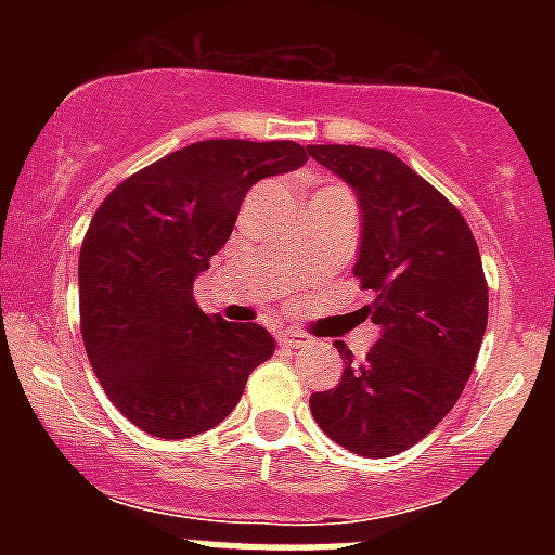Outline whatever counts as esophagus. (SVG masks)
Listing matches in <instances>:
<instances>
[{"instance_id": "1", "label": "esophagus", "mask_w": 555, "mask_h": 555, "mask_svg": "<svg viewBox=\"0 0 555 555\" xmlns=\"http://www.w3.org/2000/svg\"><path fill=\"white\" fill-rule=\"evenodd\" d=\"M278 341H281L283 347H288V350H300V347L311 345V338H308L306 333H294V331H283L281 336H278Z\"/></svg>"}]
</instances>
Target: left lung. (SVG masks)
Listing matches in <instances>:
<instances>
[{"label": "left lung", "mask_w": 555, "mask_h": 555, "mask_svg": "<svg viewBox=\"0 0 555 555\" xmlns=\"http://www.w3.org/2000/svg\"><path fill=\"white\" fill-rule=\"evenodd\" d=\"M308 155L356 191L352 274L372 292L361 311L380 331L364 361L336 341L345 372L311 395V414L350 453L386 459L425 439L467 386L487 333V278L459 208L395 152L317 144Z\"/></svg>", "instance_id": "8db88e82"}]
</instances>
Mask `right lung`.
Listing matches in <instances>:
<instances>
[{
  "label": "right lung",
  "instance_id": "right-lung-1",
  "mask_svg": "<svg viewBox=\"0 0 555 555\" xmlns=\"http://www.w3.org/2000/svg\"><path fill=\"white\" fill-rule=\"evenodd\" d=\"M306 160L294 141H197L96 208L77 267L82 345L132 425L158 439L214 428L274 352L267 327L199 311L194 278L230 238L247 191Z\"/></svg>",
  "mask_w": 555,
  "mask_h": 555
}]
</instances>
